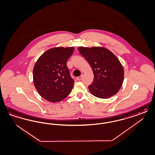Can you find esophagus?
<instances>
[{"mask_svg": "<svg viewBox=\"0 0 155 155\" xmlns=\"http://www.w3.org/2000/svg\"><path fill=\"white\" fill-rule=\"evenodd\" d=\"M82 78H83V75H81L79 77H78V78H77V80L80 81V80L82 79Z\"/></svg>", "mask_w": 155, "mask_h": 155, "instance_id": "obj_1", "label": "esophagus"}]
</instances>
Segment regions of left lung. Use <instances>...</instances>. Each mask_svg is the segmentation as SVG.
<instances>
[{
    "label": "left lung",
    "mask_w": 155,
    "mask_h": 155,
    "mask_svg": "<svg viewBox=\"0 0 155 155\" xmlns=\"http://www.w3.org/2000/svg\"><path fill=\"white\" fill-rule=\"evenodd\" d=\"M78 50L94 72V81L88 86L90 92L101 99L116 94L122 85L124 74L117 58L110 50L101 47H79Z\"/></svg>",
    "instance_id": "left-lung-1"
}]
</instances>
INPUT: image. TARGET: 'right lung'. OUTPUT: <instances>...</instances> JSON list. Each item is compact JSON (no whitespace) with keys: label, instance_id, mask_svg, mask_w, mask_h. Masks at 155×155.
<instances>
[{"label":"right lung","instance_id":"right-lung-1","mask_svg":"<svg viewBox=\"0 0 155 155\" xmlns=\"http://www.w3.org/2000/svg\"><path fill=\"white\" fill-rule=\"evenodd\" d=\"M74 47H55L45 51L35 63L33 81L35 88L45 100L56 103L68 96L74 87L67 61Z\"/></svg>","mask_w":155,"mask_h":155}]
</instances>
